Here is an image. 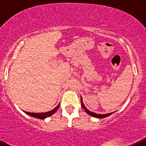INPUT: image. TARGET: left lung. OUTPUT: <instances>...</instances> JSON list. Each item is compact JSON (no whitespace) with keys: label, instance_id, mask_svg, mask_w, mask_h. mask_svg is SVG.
Masks as SVG:
<instances>
[{"label":"left lung","instance_id":"8db88e82","mask_svg":"<svg viewBox=\"0 0 146 146\" xmlns=\"http://www.w3.org/2000/svg\"><path fill=\"white\" fill-rule=\"evenodd\" d=\"M81 103H82V108H83V109L84 110L86 111V112H87V113L88 114V115H90L91 116H93L94 117H97V118H104V117H106L109 116V115H112V112H111V113H108V114H104V115H101V114H96V113H94V112H91V111H89L88 110L86 109V108L85 106H84V103H83V101H82V98H81Z\"/></svg>","mask_w":146,"mask_h":146}]
</instances>
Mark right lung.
Returning <instances> with one entry per match:
<instances>
[{
    "label": "right lung",
    "mask_w": 146,
    "mask_h": 146,
    "mask_svg": "<svg viewBox=\"0 0 146 146\" xmlns=\"http://www.w3.org/2000/svg\"><path fill=\"white\" fill-rule=\"evenodd\" d=\"M59 106L60 105H58V106L55 107V108H54L53 110H52L49 111V112H43V113H32V112H25V111H24V112L31 117H34L40 119H43L48 117H50L51 115H53V114L58 110V108H59Z\"/></svg>",
    "instance_id": "obj_1"
}]
</instances>
